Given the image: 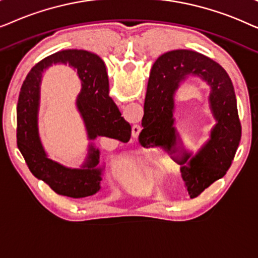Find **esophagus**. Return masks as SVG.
I'll return each instance as SVG.
<instances>
[{
  "label": "esophagus",
  "mask_w": 258,
  "mask_h": 258,
  "mask_svg": "<svg viewBox=\"0 0 258 258\" xmlns=\"http://www.w3.org/2000/svg\"><path fill=\"white\" fill-rule=\"evenodd\" d=\"M141 133V126L135 124L133 126V137H137L139 136V134Z\"/></svg>",
  "instance_id": "1"
}]
</instances>
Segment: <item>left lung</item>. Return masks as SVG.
I'll use <instances>...</instances> for the list:
<instances>
[{
    "instance_id": "1",
    "label": "left lung",
    "mask_w": 258,
    "mask_h": 258,
    "mask_svg": "<svg viewBox=\"0 0 258 258\" xmlns=\"http://www.w3.org/2000/svg\"><path fill=\"white\" fill-rule=\"evenodd\" d=\"M200 76L211 87L209 97L216 125L206 146L190 158L184 153L177 162L183 165L181 175L191 199L200 196L208 186L223 177L230 168L241 142V123L237 100L230 77L213 59L190 50L165 52L154 63L151 69L142 119L143 130L154 137L155 146L172 150L177 144L174 128V94L178 84L188 76Z\"/></svg>"
}]
</instances>
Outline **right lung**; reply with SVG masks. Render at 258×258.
Instances as JSON below:
<instances>
[{"mask_svg":"<svg viewBox=\"0 0 258 258\" xmlns=\"http://www.w3.org/2000/svg\"><path fill=\"white\" fill-rule=\"evenodd\" d=\"M52 63H68L77 69L82 81L77 107L90 140L104 136L126 143L132 136V126L109 97L105 66L97 55L77 49L62 50L42 59L27 75L17 100L16 119L17 147L28 168L35 177L47 183L58 195L73 199L91 196L100 190L101 169L96 168L100 151L90 146L84 168L68 169L47 158L38 139V86L43 69Z\"/></svg>","mask_w":258,"mask_h":258,"instance_id":"obj_1","label":"right lung"}]
</instances>
